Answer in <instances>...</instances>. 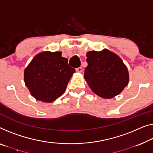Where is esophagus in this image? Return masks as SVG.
<instances>
[{"label": "esophagus", "instance_id": "obj_1", "mask_svg": "<svg viewBox=\"0 0 153 153\" xmlns=\"http://www.w3.org/2000/svg\"><path fill=\"white\" fill-rule=\"evenodd\" d=\"M76 71L78 72V73H81L82 71V67L77 68V69H76Z\"/></svg>", "mask_w": 153, "mask_h": 153}]
</instances>
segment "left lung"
<instances>
[{
	"instance_id": "8db88e82",
	"label": "left lung",
	"mask_w": 153,
	"mask_h": 153,
	"mask_svg": "<svg viewBox=\"0 0 153 153\" xmlns=\"http://www.w3.org/2000/svg\"><path fill=\"white\" fill-rule=\"evenodd\" d=\"M84 79L95 94L104 99L119 95L129 82L128 70L117 54L104 49L86 53Z\"/></svg>"
}]
</instances>
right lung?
<instances>
[{"label": "right lung", "mask_w": 153, "mask_h": 153, "mask_svg": "<svg viewBox=\"0 0 153 153\" xmlns=\"http://www.w3.org/2000/svg\"><path fill=\"white\" fill-rule=\"evenodd\" d=\"M75 72L61 51H42L25 69L24 81L34 98L50 103L65 93Z\"/></svg>", "instance_id": "right-lung-1"}]
</instances>
